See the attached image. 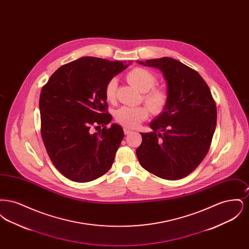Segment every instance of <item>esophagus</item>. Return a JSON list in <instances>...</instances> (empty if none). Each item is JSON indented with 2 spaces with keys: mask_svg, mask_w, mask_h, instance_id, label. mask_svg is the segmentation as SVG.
Here are the masks:
<instances>
[{
  "mask_svg": "<svg viewBox=\"0 0 249 249\" xmlns=\"http://www.w3.org/2000/svg\"><path fill=\"white\" fill-rule=\"evenodd\" d=\"M123 130H124V133H125V134H129L130 132L132 131V130L129 129V128H127V127H124V128H123Z\"/></svg>",
  "mask_w": 249,
  "mask_h": 249,
  "instance_id": "esophagus-1",
  "label": "esophagus"
}]
</instances>
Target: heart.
<instances>
[{"label":"heart","instance_id":"1","mask_svg":"<svg viewBox=\"0 0 249 249\" xmlns=\"http://www.w3.org/2000/svg\"><path fill=\"white\" fill-rule=\"evenodd\" d=\"M127 81L142 92L143 102L150 111L159 115L165 110L169 103V94L165 89L155 87L157 77L154 73L142 67H135L127 72ZM118 81L116 78H111L105 88V94L108 102H115ZM145 106L141 107H123L116 112V121L127 128H136L143 120L147 119L149 109Z\"/></svg>","mask_w":249,"mask_h":249}]
</instances>
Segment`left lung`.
Masks as SVG:
<instances>
[{
  "label": "left lung",
  "instance_id": "left-lung-1",
  "mask_svg": "<svg viewBox=\"0 0 249 249\" xmlns=\"http://www.w3.org/2000/svg\"><path fill=\"white\" fill-rule=\"evenodd\" d=\"M162 71L169 94L165 110L141 133L136 149L143 169L156 177L178 180L192 173L209 151L216 125V107L198 71L172 58L138 61Z\"/></svg>",
  "mask_w": 249,
  "mask_h": 249
}]
</instances>
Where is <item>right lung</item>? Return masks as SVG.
I'll return each mask as SVG.
<instances>
[{
    "instance_id": "right-lung-1",
    "label": "right lung",
    "mask_w": 249,
    "mask_h": 249,
    "mask_svg": "<svg viewBox=\"0 0 249 249\" xmlns=\"http://www.w3.org/2000/svg\"><path fill=\"white\" fill-rule=\"evenodd\" d=\"M127 68L122 61L83 57L60 66L40 94L41 135L54 166L74 182L107 173L124 137L112 120L105 94L107 82ZM103 129L93 133L92 126Z\"/></svg>"
}]
</instances>
